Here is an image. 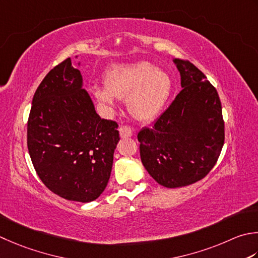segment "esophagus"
Masks as SVG:
<instances>
[{"label":"esophagus","mask_w":258,"mask_h":258,"mask_svg":"<svg viewBox=\"0 0 258 258\" xmlns=\"http://www.w3.org/2000/svg\"><path fill=\"white\" fill-rule=\"evenodd\" d=\"M133 135V130L128 125H123L119 127V136L120 138H131Z\"/></svg>","instance_id":"1"}]
</instances>
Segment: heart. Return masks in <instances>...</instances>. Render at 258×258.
Here are the masks:
<instances>
[{"instance_id":"obj_1","label":"heart","mask_w":258,"mask_h":258,"mask_svg":"<svg viewBox=\"0 0 258 258\" xmlns=\"http://www.w3.org/2000/svg\"><path fill=\"white\" fill-rule=\"evenodd\" d=\"M105 88L94 86L99 102L113 107V98L125 99L130 113L142 122L152 120L162 110L171 90L169 75L148 61L116 64L106 73Z\"/></svg>"}]
</instances>
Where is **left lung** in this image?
Masks as SVG:
<instances>
[{
	"mask_svg": "<svg viewBox=\"0 0 258 258\" xmlns=\"http://www.w3.org/2000/svg\"><path fill=\"white\" fill-rule=\"evenodd\" d=\"M182 90L152 127L138 134L146 171L165 188L204 179L225 142V123L216 88L188 60L174 59Z\"/></svg>",
	"mask_w": 258,
	"mask_h": 258,
	"instance_id": "8db88e82",
	"label": "left lung"
}]
</instances>
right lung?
Segmentation results:
<instances>
[{
	"mask_svg": "<svg viewBox=\"0 0 258 258\" xmlns=\"http://www.w3.org/2000/svg\"><path fill=\"white\" fill-rule=\"evenodd\" d=\"M118 125L100 118L67 58L39 85L28 119V150L35 172L63 199L90 203L108 183Z\"/></svg>",
	"mask_w": 258,
	"mask_h": 258,
	"instance_id": "right-lung-1",
	"label": "right lung"
}]
</instances>
